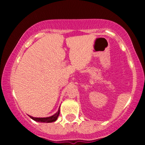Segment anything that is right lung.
Returning <instances> with one entry per match:
<instances>
[{"mask_svg": "<svg viewBox=\"0 0 145 145\" xmlns=\"http://www.w3.org/2000/svg\"><path fill=\"white\" fill-rule=\"evenodd\" d=\"M60 114V107L59 108V110L57 111V112L55 113L54 115L49 116V117H44V118H37V117H33V116H29L33 120L37 121V122H41V123H52L54 122V121H56L58 116H59Z\"/></svg>", "mask_w": 145, "mask_h": 145, "instance_id": "obj_1", "label": "right lung"}]
</instances>
